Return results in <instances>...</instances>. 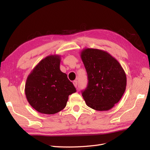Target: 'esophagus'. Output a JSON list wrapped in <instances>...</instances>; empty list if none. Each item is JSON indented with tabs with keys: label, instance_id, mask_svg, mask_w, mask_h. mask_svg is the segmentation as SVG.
Returning <instances> with one entry per match:
<instances>
[{
	"label": "esophagus",
	"instance_id": "1",
	"mask_svg": "<svg viewBox=\"0 0 150 150\" xmlns=\"http://www.w3.org/2000/svg\"><path fill=\"white\" fill-rule=\"evenodd\" d=\"M73 85H74V86L75 88L77 87V81H73Z\"/></svg>",
	"mask_w": 150,
	"mask_h": 150
}]
</instances>
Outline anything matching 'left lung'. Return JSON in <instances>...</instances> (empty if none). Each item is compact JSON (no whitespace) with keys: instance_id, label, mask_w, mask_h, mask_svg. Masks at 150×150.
Masks as SVG:
<instances>
[{"instance_id":"1","label":"left lung","mask_w":150,"mask_h":150,"mask_svg":"<svg viewBox=\"0 0 150 150\" xmlns=\"http://www.w3.org/2000/svg\"><path fill=\"white\" fill-rule=\"evenodd\" d=\"M81 57L88 78V86L82 94L86 104L97 111L110 110L125 92V71L119 61L106 51L84 48Z\"/></svg>"}]
</instances>
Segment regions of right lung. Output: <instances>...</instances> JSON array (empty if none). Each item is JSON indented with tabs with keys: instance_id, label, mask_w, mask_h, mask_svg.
Wrapping results in <instances>:
<instances>
[{
	"instance_id": "add662e5",
	"label": "right lung",
	"mask_w": 150,
	"mask_h": 150,
	"mask_svg": "<svg viewBox=\"0 0 150 150\" xmlns=\"http://www.w3.org/2000/svg\"><path fill=\"white\" fill-rule=\"evenodd\" d=\"M61 56L50 55L31 70L25 84V95L31 107L42 114L59 112L66 106L69 95L76 92L66 73L60 69Z\"/></svg>"
}]
</instances>
